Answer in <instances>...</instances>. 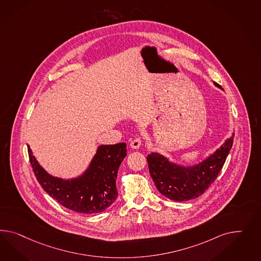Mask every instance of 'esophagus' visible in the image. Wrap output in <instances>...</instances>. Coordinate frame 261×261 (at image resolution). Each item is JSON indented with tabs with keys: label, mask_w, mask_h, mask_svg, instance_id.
Segmentation results:
<instances>
[{
	"label": "esophagus",
	"mask_w": 261,
	"mask_h": 261,
	"mask_svg": "<svg viewBox=\"0 0 261 261\" xmlns=\"http://www.w3.org/2000/svg\"><path fill=\"white\" fill-rule=\"evenodd\" d=\"M141 141L140 138H137V139H135L134 141H131V143H130V146H131V148L133 149H139L141 147Z\"/></svg>",
	"instance_id": "1"
}]
</instances>
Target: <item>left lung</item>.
<instances>
[{"label": "left lung", "mask_w": 261, "mask_h": 261, "mask_svg": "<svg viewBox=\"0 0 261 261\" xmlns=\"http://www.w3.org/2000/svg\"><path fill=\"white\" fill-rule=\"evenodd\" d=\"M220 89L221 86L214 82ZM234 133L213 154L197 164L185 166L170 162L165 155L152 152L147 155L149 172L156 189L175 201H187L198 197L217 178L232 148Z\"/></svg>", "instance_id": "obj_1"}]
</instances>
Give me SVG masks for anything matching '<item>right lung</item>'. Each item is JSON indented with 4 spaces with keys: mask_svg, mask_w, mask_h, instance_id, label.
Returning a JSON list of instances; mask_svg holds the SVG:
<instances>
[{
    "mask_svg": "<svg viewBox=\"0 0 261 261\" xmlns=\"http://www.w3.org/2000/svg\"><path fill=\"white\" fill-rule=\"evenodd\" d=\"M29 148V161L42 189L65 208L81 214L106 210L118 197L116 179L120 163L126 156V143L99 145L85 172L73 178L48 174Z\"/></svg>",
    "mask_w": 261,
    "mask_h": 261,
    "instance_id": "obj_1",
    "label": "right lung"
}]
</instances>
